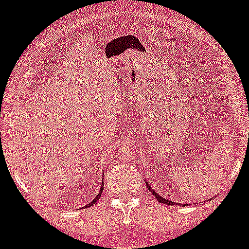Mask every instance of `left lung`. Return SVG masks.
Here are the masks:
<instances>
[{
    "label": "left lung",
    "mask_w": 249,
    "mask_h": 249,
    "mask_svg": "<svg viewBox=\"0 0 249 249\" xmlns=\"http://www.w3.org/2000/svg\"><path fill=\"white\" fill-rule=\"evenodd\" d=\"M146 185H147V188L149 189V192H151V193L153 194V195H154V197H155V198H156V199H158L160 203H164V204H169V205H177V203H175V202H172V200H166L165 198H163V197H162L161 195H159V194H158V193H156V192H155V190L152 188V187H151V185H148V182H146ZM179 205H180V206H182V205H183V204H179ZM186 205H187V204H186Z\"/></svg>",
    "instance_id": "1"
}]
</instances>
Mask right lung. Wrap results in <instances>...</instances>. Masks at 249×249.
<instances>
[{
  "label": "right lung",
  "mask_w": 249,
  "mask_h": 249,
  "mask_svg": "<svg viewBox=\"0 0 249 249\" xmlns=\"http://www.w3.org/2000/svg\"><path fill=\"white\" fill-rule=\"evenodd\" d=\"M103 185H104V183H103V181H102V185H101L100 192H98V194H97V196H96V197H95V198H94L93 200H91V202H90V203H88V204H87V205H85L84 207H90V206H93V204H95V203H96V202H97V200H98V199H100V197H101V195H102V192H103V189H104V187H103Z\"/></svg>",
  "instance_id": "1"
}]
</instances>
